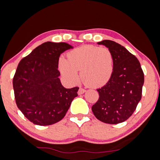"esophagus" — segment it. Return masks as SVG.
<instances>
[{"instance_id": "34e87169", "label": "esophagus", "mask_w": 160, "mask_h": 160, "mask_svg": "<svg viewBox=\"0 0 160 160\" xmlns=\"http://www.w3.org/2000/svg\"><path fill=\"white\" fill-rule=\"evenodd\" d=\"M85 92H86V90L85 89H83V88H80L79 90H78V95H82V94H83L84 93H85Z\"/></svg>"}]
</instances>
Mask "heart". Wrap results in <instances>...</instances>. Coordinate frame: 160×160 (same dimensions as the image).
Masks as SVG:
<instances>
[{
	"label": "heart",
	"mask_w": 160,
	"mask_h": 160,
	"mask_svg": "<svg viewBox=\"0 0 160 160\" xmlns=\"http://www.w3.org/2000/svg\"><path fill=\"white\" fill-rule=\"evenodd\" d=\"M114 69V58L107 47L84 45L67 53V58L60 56L58 70L63 78L70 84L82 80L92 87H102L108 82Z\"/></svg>",
	"instance_id": "heart-1"
}]
</instances>
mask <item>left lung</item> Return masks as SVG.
<instances>
[{"instance_id":"obj_1","label":"left lung","mask_w":160,"mask_h":160,"mask_svg":"<svg viewBox=\"0 0 160 160\" xmlns=\"http://www.w3.org/2000/svg\"><path fill=\"white\" fill-rule=\"evenodd\" d=\"M98 44L111 51L114 69L108 82L97 89L99 99L91 108L101 122L116 124L127 120L136 109L142 98L144 73L137 58L120 44L109 40Z\"/></svg>"}]
</instances>
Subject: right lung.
<instances>
[{
	"label": "right lung",
	"mask_w": 160,
	"mask_h": 160,
	"mask_svg": "<svg viewBox=\"0 0 160 160\" xmlns=\"http://www.w3.org/2000/svg\"><path fill=\"white\" fill-rule=\"evenodd\" d=\"M73 47L46 42L20 61L13 78L17 107L36 125L55 124L65 116L78 87L66 89L58 70L60 54Z\"/></svg>",
	"instance_id": "obj_1"
}]
</instances>
